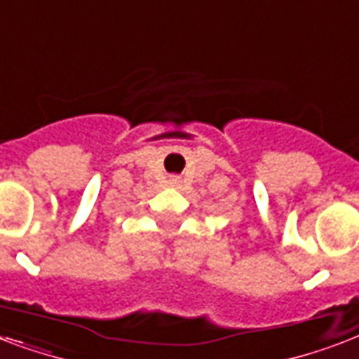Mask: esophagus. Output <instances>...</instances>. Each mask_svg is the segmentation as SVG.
Masks as SVG:
<instances>
[{
	"label": "esophagus",
	"instance_id": "1",
	"mask_svg": "<svg viewBox=\"0 0 359 359\" xmlns=\"http://www.w3.org/2000/svg\"><path fill=\"white\" fill-rule=\"evenodd\" d=\"M168 183H170L172 187H180V183H182V180L177 176H170L168 177Z\"/></svg>",
	"mask_w": 359,
	"mask_h": 359
}]
</instances>
